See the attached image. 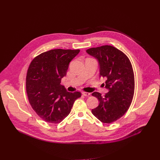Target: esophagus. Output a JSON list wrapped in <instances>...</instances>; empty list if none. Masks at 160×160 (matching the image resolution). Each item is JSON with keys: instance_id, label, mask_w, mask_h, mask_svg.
<instances>
[{"instance_id": "1", "label": "esophagus", "mask_w": 160, "mask_h": 160, "mask_svg": "<svg viewBox=\"0 0 160 160\" xmlns=\"http://www.w3.org/2000/svg\"><path fill=\"white\" fill-rule=\"evenodd\" d=\"M82 95H83L84 96H90V94L86 92H82Z\"/></svg>"}]
</instances>
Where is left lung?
<instances>
[{"instance_id": "8db88e82", "label": "left lung", "mask_w": 160, "mask_h": 160, "mask_svg": "<svg viewBox=\"0 0 160 160\" xmlns=\"http://www.w3.org/2000/svg\"><path fill=\"white\" fill-rule=\"evenodd\" d=\"M86 52L98 59L100 77H106L105 87L109 91L102 96L94 92L99 104L92 109L93 115L101 122L110 123L124 115L128 109L134 94V74L128 58L111 45L88 49Z\"/></svg>"}]
</instances>
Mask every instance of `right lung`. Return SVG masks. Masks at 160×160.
I'll use <instances>...</instances> for the list:
<instances>
[{
  "label": "right lung",
  "mask_w": 160,
  "mask_h": 160,
  "mask_svg": "<svg viewBox=\"0 0 160 160\" xmlns=\"http://www.w3.org/2000/svg\"><path fill=\"white\" fill-rule=\"evenodd\" d=\"M80 50L53 49L35 57L28 69L26 89L29 102L44 121L58 123L68 115L80 92H68L60 84L70 61Z\"/></svg>",
  "instance_id": "1"
}]
</instances>
